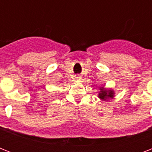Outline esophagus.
I'll return each instance as SVG.
<instances>
[{
	"instance_id": "1",
	"label": "esophagus",
	"mask_w": 152,
	"mask_h": 152,
	"mask_svg": "<svg viewBox=\"0 0 152 152\" xmlns=\"http://www.w3.org/2000/svg\"><path fill=\"white\" fill-rule=\"evenodd\" d=\"M77 79H80V77H77Z\"/></svg>"
}]
</instances>
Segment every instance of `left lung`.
I'll return each instance as SVG.
<instances>
[{
  "label": "left lung",
  "mask_w": 152,
  "mask_h": 152,
  "mask_svg": "<svg viewBox=\"0 0 152 152\" xmlns=\"http://www.w3.org/2000/svg\"><path fill=\"white\" fill-rule=\"evenodd\" d=\"M99 97L101 99L106 100L108 98H113V91H107L105 90L103 88H101V92L99 95Z\"/></svg>",
  "instance_id": "left-lung-1"
}]
</instances>
